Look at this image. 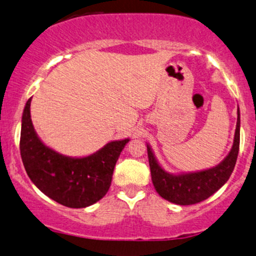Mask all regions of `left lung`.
Listing matches in <instances>:
<instances>
[{
	"label": "left lung",
	"instance_id": "obj_1",
	"mask_svg": "<svg viewBox=\"0 0 256 256\" xmlns=\"http://www.w3.org/2000/svg\"><path fill=\"white\" fill-rule=\"evenodd\" d=\"M237 114L236 132L230 154L220 165L210 170L180 176L168 174L158 166L150 148L146 146L152 180L161 198L176 204H195L212 196L228 182L236 165L240 150V110Z\"/></svg>",
	"mask_w": 256,
	"mask_h": 256
}]
</instances>
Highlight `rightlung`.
<instances>
[{
  "label": "right lung",
  "instance_id": "1",
  "mask_svg": "<svg viewBox=\"0 0 256 256\" xmlns=\"http://www.w3.org/2000/svg\"><path fill=\"white\" fill-rule=\"evenodd\" d=\"M31 98L22 113L20 154L26 173L38 189L60 204L84 208L107 194L116 161L128 140L108 143L86 158L58 154L40 142L30 114Z\"/></svg>",
  "mask_w": 256,
  "mask_h": 256
}]
</instances>
